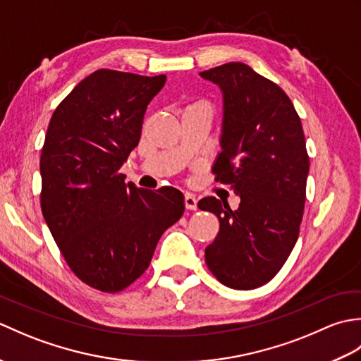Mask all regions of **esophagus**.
<instances>
[{
    "mask_svg": "<svg viewBox=\"0 0 361 361\" xmlns=\"http://www.w3.org/2000/svg\"><path fill=\"white\" fill-rule=\"evenodd\" d=\"M185 204H186V209L190 211H195L197 209V198L190 194L185 195Z\"/></svg>",
    "mask_w": 361,
    "mask_h": 361,
    "instance_id": "1",
    "label": "esophagus"
}]
</instances>
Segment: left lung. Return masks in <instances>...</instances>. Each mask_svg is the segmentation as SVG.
<instances>
[{"label":"left lung","mask_w":361,"mask_h":361,"mask_svg":"<svg viewBox=\"0 0 361 361\" xmlns=\"http://www.w3.org/2000/svg\"><path fill=\"white\" fill-rule=\"evenodd\" d=\"M200 75L224 97L212 172L240 197L235 211L216 197L198 202L220 221L206 265L224 286L252 290L274 278L298 240L309 175L301 119L290 97L248 65L231 62Z\"/></svg>","instance_id":"1"}]
</instances>
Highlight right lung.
Listing matches in <instances>:
<instances>
[{"label": "right lung", "instance_id": "right-lung-1", "mask_svg": "<svg viewBox=\"0 0 361 361\" xmlns=\"http://www.w3.org/2000/svg\"><path fill=\"white\" fill-rule=\"evenodd\" d=\"M164 83V74L99 70L49 121L40 158L42 212L66 264L97 290L114 293L140 278L159 237L185 212L178 189H140L119 173Z\"/></svg>", "mask_w": 361, "mask_h": 361}]
</instances>
